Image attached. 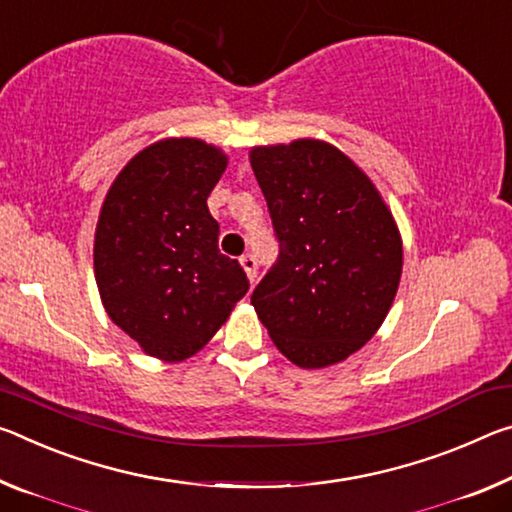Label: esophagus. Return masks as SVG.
<instances>
[{
    "label": "esophagus",
    "instance_id": "esophagus-1",
    "mask_svg": "<svg viewBox=\"0 0 512 512\" xmlns=\"http://www.w3.org/2000/svg\"><path fill=\"white\" fill-rule=\"evenodd\" d=\"M241 266H243V271H246L248 280L255 282V278H257V259L253 255H243L241 257Z\"/></svg>",
    "mask_w": 512,
    "mask_h": 512
}]
</instances>
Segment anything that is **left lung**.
<instances>
[{
    "label": "left lung",
    "mask_w": 512,
    "mask_h": 512,
    "mask_svg": "<svg viewBox=\"0 0 512 512\" xmlns=\"http://www.w3.org/2000/svg\"><path fill=\"white\" fill-rule=\"evenodd\" d=\"M250 166L280 243L250 303L298 367L342 362L376 335L399 289L394 216L369 177L326 141L259 145Z\"/></svg>",
    "instance_id": "1"
}]
</instances>
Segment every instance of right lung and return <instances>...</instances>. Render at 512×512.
<instances>
[{"label": "right lung", "instance_id": "add662e5", "mask_svg": "<svg viewBox=\"0 0 512 512\" xmlns=\"http://www.w3.org/2000/svg\"><path fill=\"white\" fill-rule=\"evenodd\" d=\"M227 157L200 139H164L120 170L95 230V280L111 321L152 358L198 353L246 296L218 250L207 198Z\"/></svg>", "mask_w": 512, "mask_h": 512}]
</instances>
